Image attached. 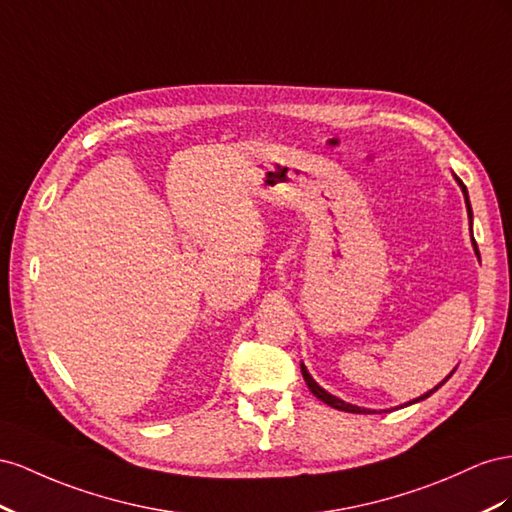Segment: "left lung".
Segmentation results:
<instances>
[{"label":"left lung","instance_id":"obj_1","mask_svg":"<svg viewBox=\"0 0 512 512\" xmlns=\"http://www.w3.org/2000/svg\"><path fill=\"white\" fill-rule=\"evenodd\" d=\"M452 178L457 180V184H459V188H461V193H463V199H465V208H467V218H470V231H472V206H470V197H467V188H465V184L457 178L455 173H452ZM472 246H474V253H476V257L480 259V253H478V246H476V240H474V236H472ZM300 371H302V377H304V382H306V386H309V390L315 394V397L319 399V401H324L326 405H330V407H334V410H341V412H352V414H375L377 410H367V407H358V405H352V403H345L343 399H339V397H334V394H330L328 390H324L321 388L315 379L311 377V373H309V369L304 367V362H300ZM452 373H455V369H452ZM450 373V375H452ZM448 375V377H450ZM448 377H444L440 384H437L435 388H431L429 392H425V394H420L418 399H412V401H407V403H403V405H399V407H405V405H412V403H418V401H425L427 397H431V394L440 388V386H444L446 382H448ZM382 412H390V410H379V414Z\"/></svg>","mask_w":512,"mask_h":512}]
</instances>
